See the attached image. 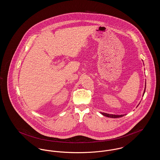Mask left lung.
Wrapping results in <instances>:
<instances>
[{
    "instance_id": "left-lung-1",
    "label": "left lung",
    "mask_w": 160,
    "mask_h": 160,
    "mask_svg": "<svg viewBox=\"0 0 160 160\" xmlns=\"http://www.w3.org/2000/svg\"><path fill=\"white\" fill-rule=\"evenodd\" d=\"M145 90H146V88L144 89V94L145 92ZM102 114H103L104 116L106 117H110V118H120V117H122V116H124V115H113V114H109V113H102Z\"/></svg>"
}]
</instances>
